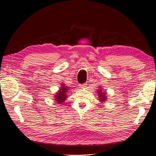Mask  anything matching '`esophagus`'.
I'll return each instance as SVG.
<instances>
[{
  "label": "esophagus",
  "mask_w": 156,
  "mask_h": 156,
  "mask_svg": "<svg viewBox=\"0 0 156 156\" xmlns=\"http://www.w3.org/2000/svg\"><path fill=\"white\" fill-rule=\"evenodd\" d=\"M87 84H83V85H80V87L81 88H86L87 87Z\"/></svg>",
  "instance_id": "1"
}]
</instances>
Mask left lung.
Returning <instances> with one entry per match:
<instances>
[{"label":"left lung","mask_w":156,"mask_h":156,"mask_svg":"<svg viewBox=\"0 0 156 156\" xmlns=\"http://www.w3.org/2000/svg\"><path fill=\"white\" fill-rule=\"evenodd\" d=\"M99 89H97V95H98V97H99V101L101 102V103H104L105 101H107V92H106L104 89L102 88L101 87H98Z\"/></svg>","instance_id":"1"}]
</instances>
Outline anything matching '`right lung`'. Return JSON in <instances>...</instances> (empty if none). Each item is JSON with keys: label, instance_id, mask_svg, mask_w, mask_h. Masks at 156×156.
<instances>
[{"label": "right lung", "instance_id": "obj_1", "mask_svg": "<svg viewBox=\"0 0 156 156\" xmlns=\"http://www.w3.org/2000/svg\"><path fill=\"white\" fill-rule=\"evenodd\" d=\"M64 83H61V87L57 93L54 95V101H56V103L58 104H62L68 97V93L69 90V87L66 85Z\"/></svg>", "mask_w": 156, "mask_h": 156}]
</instances>
